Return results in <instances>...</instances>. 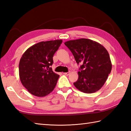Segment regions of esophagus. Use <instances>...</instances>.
<instances>
[{"label": "esophagus", "instance_id": "obj_1", "mask_svg": "<svg viewBox=\"0 0 131 131\" xmlns=\"http://www.w3.org/2000/svg\"><path fill=\"white\" fill-rule=\"evenodd\" d=\"M70 74V72H65V73H64V74H65L66 75H68Z\"/></svg>", "mask_w": 131, "mask_h": 131}]
</instances>
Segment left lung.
Instances as JSON below:
<instances>
[{
	"label": "left lung",
	"instance_id": "obj_1",
	"mask_svg": "<svg viewBox=\"0 0 131 131\" xmlns=\"http://www.w3.org/2000/svg\"><path fill=\"white\" fill-rule=\"evenodd\" d=\"M64 44L81 63L78 80L73 84L80 91L91 94L99 90L112 71L108 52L100 43L88 39L69 40Z\"/></svg>",
	"mask_w": 131,
	"mask_h": 131
}]
</instances>
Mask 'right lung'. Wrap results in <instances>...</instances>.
I'll list each match as a JSON object with an SVG mask.
<instances>
[{"mask_svg": "<svg viewBox=\"0 0 131 131\" xmlns=\"http://www.w3.org/2000/svg\"><path fill=\"white\" fill-rule=\"evenodd\" d=\"M62 40L41 41L27 49L19 63L21 82L30 94L43 97L53 91L59 75L52 71L53 57Z\"/></svg>", "mask_w": 131, "mask_h": 131, "instance_id": "obj_1", "label": "right lung"}]
</instances>
